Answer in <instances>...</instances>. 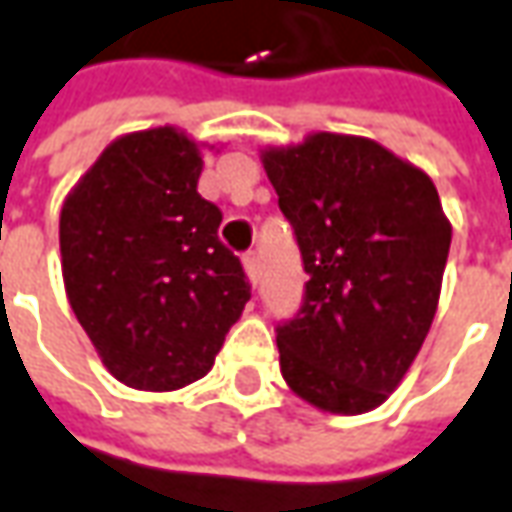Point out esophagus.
Listing matches in <instances>:
<instances>
[{
  "instance_id": "34e87169",
  "label": "esophagus",
  "mask_w": 512,
  "mask_h": 512,
  "mask_svg": "<svg viewBox=\"0 0 512 512\" xmlns=\"http://www.w3.org/2000/svg\"><path fill=\"white\" fill-rule=\"evenodd\" d=\"M243 269H246V277L255 283L257 280V255L255 252H246V255H243Z\"/></svg>"
}]
</instances>
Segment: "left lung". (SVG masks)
<instances>
[{
    "mask_svg": "<svg viewBox=\"0 0 512 512\" xmlns=\"http://www.w3.org/2000/svg\"><path fill=\"white\" fill-rule=\"evenodd\" d=\"M260 158L309 274L297 317L277 326L280 374L320 411L368 414L397 391L439 306V192L362 135L311 133Z\"/></svg>",
    "mask_w": 512,
    "mask_h": 512,
    "instance_id": "1",
    "label": "left lung"
}]
</instances>
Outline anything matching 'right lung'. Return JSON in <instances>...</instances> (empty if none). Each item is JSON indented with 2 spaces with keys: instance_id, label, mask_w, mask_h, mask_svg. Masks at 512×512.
<instances>
[{
  "instance_id": "obj_1",
  "label": "right lung",
  "mask_w": 512,
  "mask_h": 512,
  "mask_svg": "<svg viewBox=\"0 0 512 512\" xmlns=\"http://www.w3.org/2000/svg\"><path fill=\"white\" fill-rule=\"evenodd\" d=\"M201 144L175 127L115 138L62 203L70 309L104 368L138 391L209 374L252 286L198 195Z\"/></svg>"
}]
</instances>
